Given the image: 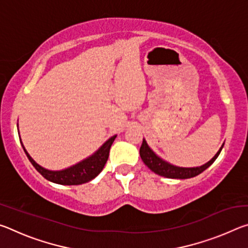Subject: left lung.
Returning <instances> with one entry per match:
<instances>
[{
	"mask_svg": "<svg viewBox=\"0 0 248 248\" xmlns=\"http://www.w3.org/2000/svg\"><path fill=\"white\" fill-rule=\"evenodd\" d=\"M223 145L221 146L220 150L217 151V153L213 156L208 163H205L202 166L198 167H178L170 164V163L165 162L164 159H162L159 156H157L152 150L150 149V146L146 143V141L143 139L142 145L140 148V156L143 161L144 164L149 167V169L154 171L155 174L166 178H177V179H186L191 178L195 176L199 175L205 170L208 167L216 161L217 157L219 156L220 152L222 151Z\"/></svg>",
	"mask_w": 248,
	"mask_h": 248,
	"instance_id": "left-lung-1",
	"label": "left lung"
}]
</instances>
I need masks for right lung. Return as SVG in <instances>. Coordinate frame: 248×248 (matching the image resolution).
<instances>
[{
  "instance_id": "add662e5",
  "label": "right lung",
  "mask_w": 248,
  "mask_h": 248,
  "mask_svg": "<svg viewBox=\"0 0 248 248\" xmlns=\"http://www.w3.org/2000/svg\"><path fill=\"white\" fill-rule=\"evenodd\" d=\"M116 137L117 136H114L111 137L110 139H108L102 146H100L98 151H96V152L89 158L84 159V161L78 163V164L62 170H49L44 169V167H41L39 164H37V163L31 157V155L27 153V151L24 148L22 142H20V143H22L25 153H26L28 159L31 161L33 167H35L46 179L60 185H81L94 179L96 176L103 170L109 156V150H110V146L112 144V142L115 141Z\"/></svg>"
}]
</instances>
